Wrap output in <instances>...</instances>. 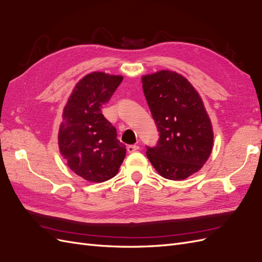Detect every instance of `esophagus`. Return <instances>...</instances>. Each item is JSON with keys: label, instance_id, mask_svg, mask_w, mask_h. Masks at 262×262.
Listing matches in <instances>:
<instances>
[{"label": "esophagus", "instance_id": "34e87169", "mask_svg": "<svg viewBox=\"0 0 262 262\" xmlns=\"http://www.w3.org/2000/svg\"><path fill=\"white\" fill-rule=\"evenodd\" d=\"M126 150H127V152H129V153H133V152H136V151L139 150V145H137V144H130V145H127Z\"/></svg>", "mask_w": 262, "mask_h": 262}]
</instances>
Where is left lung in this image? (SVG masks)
Masks as SVG:
<instances>
[{"mask_svg": "<svg viewBox=\"0 0 262 262\" xmlns=\"http://www.w3.org/2000/svg\"><path fill=\"white\" fill-rule=\"evenodd\" d=\"M142 88L160 135L156 146H146V157L165 179H186L212 151V126L200 95L186 78L168 70L142 76Z\"/></svg>", "mask_w": 262, "mask_h": 262, "instance_id": "1", "label": "left lung"}]
</instances>
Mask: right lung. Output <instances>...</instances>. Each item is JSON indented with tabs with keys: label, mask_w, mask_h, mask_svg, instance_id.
<instances>
[{
	"label": "right lung",
	"mask_w": 262,
	"mask_h": 262,
	"mask_svg": "<svg viewBox=\"0 0 262 262\" xmlns=\"http://www.w3.org/2000/svg\"><path fill=\"white\" fill-rule=\"evenodd\" d=\"M123 78L103 72L85 75L75 85L63 110L59 148L69 168L83 179L103 182L118 173L125 157V145L102 107Z\"/></svg>",
	"instance_id": "obj_1"
}]
</instances>
